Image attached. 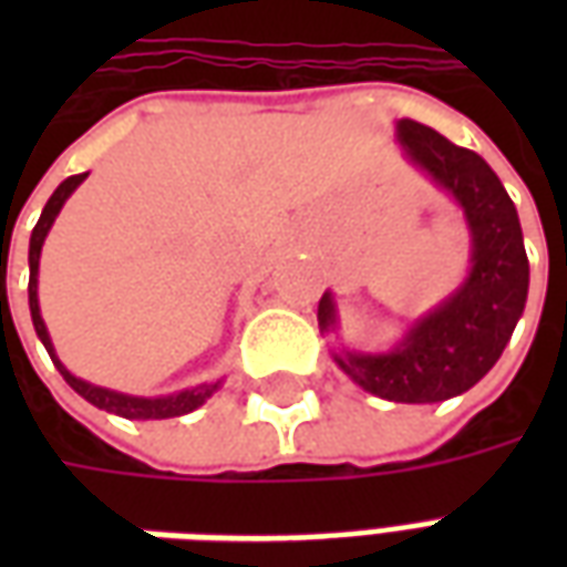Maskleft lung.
Here are the masks:
<instances>
[{
	"label": "left lung",
	"instance_id": "1",
	"mask_svg": "<svg viewBox=\"0 0 567 567\" xmlns=\"http://www.w3.org/2000/svg\"><path fill=\"white\" fill-rule=\"evenodd\" d=\"M394 133L404 161L462 209L471 267L440 303L406 321L389 349L340 346L331 358L349 380L382 401L440 404L474 389L511 343L528 297V258L516 206L480 154L410 117H401ZM319 328L324 337L340 333L331 291L319 300Z\"/></svg>",
	"mask_w": 567,
	"mask_h": 567
}]
</instances>
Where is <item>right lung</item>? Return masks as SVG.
Returning a JSON list of instances; mask_svg holds the SVG:
<instances>
[{"mask_svg":"<svg viewBox=\"0 0 567 567\" xmlns=\"http://www.w3.org/2000/svg\"><path fill=\"white\" fill-rule=\"evenodd\" d=\"M87 178V173L79 175H69L66 182H60L51 199L44 203L42 215H39V224L32 227L30 236V316H32V328L39 333V340L48 349V355L54 361V368L63 373V380L75 389V392L87 401V404L100 406L105 413H115V416L124 419H173V416H187V413H194L197 406H203L209 401L212 394L218 392L224 385V380L215 382H199L194 389H182V392L173 394H157V398H142V394H127V392H115V389H105V385H93V382L81 380L75 377L72 370L60 361L54 349V340H51V333H48V324L42 319V307H39V260H42V246L48 234H51V227H54L56 215L60 209L66 206V199L75 194V187L81 185Z\"/></svg>","mask_w":567,"mask_h":567,"instance_id":"1","label":"right lung"}]
</instances>
